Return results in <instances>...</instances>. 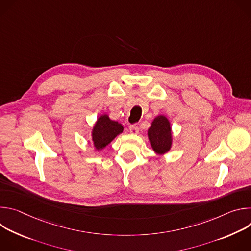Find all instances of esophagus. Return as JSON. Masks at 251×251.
Instances as JSON below:
<instances>
[{
	"label": "esophagus",
	"mask_w": 251,
	"mask_h": 251,
	"mask_svg": "<svg viewBox=\"0 0 251 251\" xmlns=\"http://www.w3.org/2000/svg\"><path fill=\"white\" fill-rule=\"evenodd\" d=\"M129 129H130V132H131L132 134H137V133L139 132V127H138L136 124L131 125Z\"/></svg>",
	"instance_id": "obj_1"
}]
</instances>
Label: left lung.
<instances>
[{"instance_id": "left-lung-1", "label": "left lung", "mask_w": 251, "mask_h": 251, "mask_svg": "<svg viewBox=\"0 0 251 251\" xmlns=\"http://www.w3.org/2000/svg\"><path fill=\"white\" fill-rule=\"evenodd\" d=\"M148 136L155 152L158 154L167 153L172 145V133L169 120L163 115L156 117L148 131Z\"/></svg>"}]
</instances>
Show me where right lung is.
I'll return each mask as SVG.
<instances>
[{"instance_id":"right-lung-1","label":"right lung","mask_w":251,"mask_h":251,"mask_svg":"<svg viewBox=\"0 0 251 251\" xmlns=\"http://www.w3.org/2000/svg\"><path fill=\"white\" fill-rule=\"evenodd\" d=\"M123 132V126L117 121H112L107 115H102L97 119L93 128L92 140L96 149H102L120 133Z\"/></svg>"}]
</instances>
